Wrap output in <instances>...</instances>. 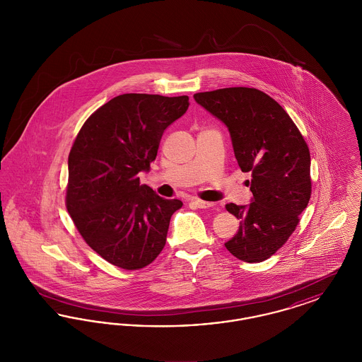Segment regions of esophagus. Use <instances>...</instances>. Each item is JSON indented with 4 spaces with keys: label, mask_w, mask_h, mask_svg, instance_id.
Segmentation results:
<instances>
[{
    "label": "esophagus",
    "mask_w": 362,
    "mask_h": 362,
    "mask_svg": "<svg viewBox=\"0 0 362 362\" xmlns=\"http://www.w3.org/2000/svg\"><path fill=\"white\" fill-rule=\"evenodd\" d=\"M192 204H195L199 209H207V207L214 206L213 202H206V201H202V199H192Z\"/></svg>",
    "instance_id": "34e87169"
}]
</instances>
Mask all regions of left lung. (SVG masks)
<instances>
[{
	"instance_id": "8db88e82",
	"label": "left lung",
	"mask_w": 362,
	"mask_h": 362,
	"mask_svg": "<svg viewBox=\"0 0 362 362\" xmlns=\"http://www.w3.org/2000/svg\"><path fill=\"white\" fill-rule=\"evenodd\" d=\"M194 99L228 127L241 171L252 176V202L225 206L240 220L225 247L244 262H263L291 238L310 202L308 145L286 111L259 89L223 88Z\"/></svg>"
}]
</instances>
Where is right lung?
Returning <instances> with one entry per match:
<instances>
[{"label":"right lung","mask_w":362,"mask_h":362,"mask_svg":"<svg viewBox=\"0 0 362 362\" xmlns=\"http://www.w3.org/2000/svg\"><path fill=\"white\" fill-rule=\"evenodd\" d=\"M189 96L124 93L98 108L70 149L66 209L86 244L114 266L138 270L167 241L173 213L138 173L149 171L164 130L189 108Z\"/></svg>","instance_id":"1"}]
</instances>
